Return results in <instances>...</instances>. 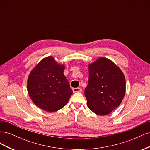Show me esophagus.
Segmentation results:
<instances>
[{
  "instance_id": "1",
  "label": "esophagus",
  "mask_w": 150,
  "mask_h": 150,
  "mask_svg": "<svg viewBox=\"0 0 150 150\" xmlns=\"http://www.w3.org/2000/svg\"><path fill=\"white\" fill-rule=\"evenodd\" d=\"M72 91H73L74 93H78L81 92L82 91V89L81 88H72Z\"/></svg>"
}]
</instances>
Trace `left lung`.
Instances as JSON below:
<instances>
[{
	"label": "left lung",
	"instance_id": "obj_1",
	"mask_svg": "<svg viewBox=\"0 0 150 150\" xmlns=\"http://www.w3.org/2000/svg\"><path fill=\"white\" fill-rule=\"evenodd\" d=\"M89 81L84 94L95 114H110L122 102L126 93L125 77L120 68L108 58L100 57L88 66Z\"/></svg>",
	"mask_w": 150,
	"mask_h": 150
}]
</instances>
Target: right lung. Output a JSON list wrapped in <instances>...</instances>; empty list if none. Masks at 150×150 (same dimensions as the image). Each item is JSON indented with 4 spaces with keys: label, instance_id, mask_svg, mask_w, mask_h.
I'll use <instances>...</instances> for the list:
<instances>
[{
    "label": "right lung",
    "instance_id": "right-lung-1",
    "mask_svg": "<svg viewBox=\"0 0 150 150\" xmlns=\"http://www.w3.org/2000/svg\"><path fill=\"white\" fill-rule=\"evenodd\" d=\"M65 66L52 56L45 57L32 70L27 83L31 100L42 110L55 112L62 108L73 93L64 75Z\"/></svg>",
    "mask_w": 150,
    "mask_h": 150
}]
</instances>
